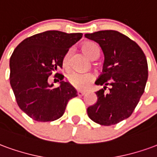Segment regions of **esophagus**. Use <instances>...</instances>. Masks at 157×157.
<instances>
[{
  "instance_id": "1",
  "label": "esophagus",
  "mask_w": 157,
  "mask_h": 157,
  "mask_svg": "<svg viewBox=\"0 0 157 157\" xmlns=\"http://www.w3.org/2000/svg\"><path fill=\"white\" fill-rule=\"evenodd\" d=\"M77 95H78L79 97H82V96L85 95V92H81V91H78V92H77Z\"/></svg>"
}]
</instances>
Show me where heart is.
<instances>
[{"instance_id":"obj_1","label":"heart","mask_w":157,"mask_h":157,"mask_svg":"<svg viewBox=\"0 0 157 157\" xmlns=\"http://www.w3.org/2000/svg\"><path fill=\"white\" fill-rule=\"evenodd\" d=\"M82 50L85 52L86 55L89 58L95 59L98 57L99 55V48L98 45L93 42H86L82 46ZM69 56H70V51H68L63 58V65L64 66H67L68 65ZM68 82L71 85L78 90H85L91 86L94 79L95 75L92 72L87 73H79V72H71L67 76Z\"/></svg>"}]
</instances>
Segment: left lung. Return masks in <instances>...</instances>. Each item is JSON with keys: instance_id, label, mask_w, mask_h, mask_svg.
Here are the masks:
<instances>
[{"instance_id": "8db88e82", "label": "left lung", "mask_w": 157, "mask_h": 157, "mask_svg": "<svg viewBox=\"0 0 157 157\" xmlns=\"http://www.w3.org/2000/svg\"><path fill=\"white\" fill-rule=\"evenodd\" d=\"M85 37L100 45L105 58L102 73L95 82L104 86L96 92L98 101L87 109V114L99 124H116L131 115L145 92L146 57L135 41L117 31H98Z\"/></svg>"}]
</instances>
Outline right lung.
Masks as SVG:
<instances>
[{"label":"right lung","instance_id":"add662e5","mask_svg":"<svg viewBox=\"0 0 157 157\" xmlns=\"http://www.w3.org/2000/svg\"><path fill=\"white\" fill-rule=\"evenodd\" d=\"M82 33L46 31L27 38L14 49L10 59V84L17 105L35 121L56 120L65 113L68 102L77 92L64 75L55 73L60 86L52 87L48 76L62 68L69 48ZM59 82V81H58Z\"/></svg>","mask_w":157,"mask_h":157}]
</instances>
